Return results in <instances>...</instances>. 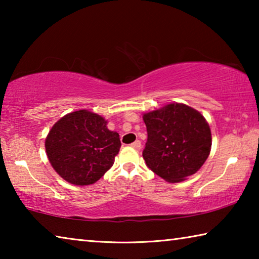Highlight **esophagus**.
Here are the masks:
<instances>
[{
  "label": "esophagus",
  "mask_w": 259,
  "mask_h": 259,
  "mask_svg": "<svg viewBox=\"0 0 259 259\" xmlns=\"http://www.w3.org/2000/svg\"><path fill=\"white\" fill-rule=\"evenodd\" d=\"M131 147L135 148L136 151H140V150H142V143H140L139 140H136L135 143L131 144Z\"/></svg>",
  "instance_id": "esophagus-1"
}]
</instances>
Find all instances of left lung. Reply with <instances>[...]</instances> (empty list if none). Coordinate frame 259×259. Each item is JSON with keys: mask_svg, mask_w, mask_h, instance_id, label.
<instances>
[{"mask_svg": "<svg viewBox=\"0 0 259 259\" xmlns=\"http://www.w3.org/2000/svg\"><path fill=\"white\" fill-rule=\"evenodd\" d=\"M147 142L143 157L165 182L179 183L203 165L211 150V131L199 111L171 103L144 113Z\"/></svg>", "mask_w": 259, "mask_h": 259, "instance_id": "left-lung-1", "label": "left lung"}]
</instances>
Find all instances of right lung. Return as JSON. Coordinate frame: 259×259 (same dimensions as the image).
I'll return each instance as SVG.
<instances>
[{
	"instance_id": "obj_1",
	"label": "right lung",
	"mask_w": 259,
	"mask_h": 259,
	"mask_svg": "<svg viewBox=\"0 0 259 259\" xmlns=\"http://www.w3.org/2000/svg\"><path fill=\"white\" fill-rule=\"evenodd\" d=\"M120 136L107 121L87 109L68 113L46 138V152L56 172L73 185H91L111 168L120 151Z\"/></svg>"
}]
</instances>
